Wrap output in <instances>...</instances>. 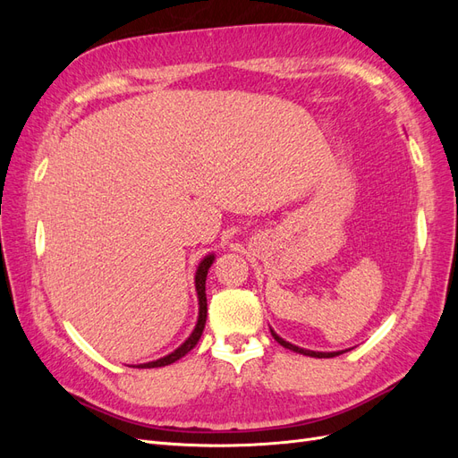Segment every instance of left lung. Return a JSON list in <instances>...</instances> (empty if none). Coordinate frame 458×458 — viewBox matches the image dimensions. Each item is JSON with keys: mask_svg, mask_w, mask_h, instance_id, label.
<instances>
[{"mask_svg": "<svg viewBox=\"0 0 458 458\" xmlns=\"http://www.w3.org/2000/svg\"><path fill=\"white\" fill-rule=\"evenodd\" d=\"M271 335H273V338L279 342L283 348H286V350H293V352H296V353H303V355H310V357H318V359H323V357H336V355H340V353H344V352H330V353H327V352H311V350H303V348H298V345H294V344H290V342H286V340H283L279 335H275V332L271 330Z\"/></svg>", "mask_w": 458, "mask_h": 458, "instance_id": "8db88e82", "label": "left lung"}]
</instances>
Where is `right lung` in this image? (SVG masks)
I'll list each match as a JSON object with an SVG mask.
<instances>
[{
    "label": "right lung",
    "mask_w": 458,
    "mask_h": 458,
    "mask_svg": "<svg viewBox=\"0 0 458 458\" xmlns=\"http://www.w3.org/2000/svg\"><path fill=\"white\" fill-rule=\"evenodd\" d=\"M212 263H214V254L206 256L199 263V269H197V275H195V286H197V296H199V321H197L195 330H192L191 336L182 345H179L175 352H172L170 355L160 357V359H157V361H148V363H143V365H137V369H155V367L172 365V363L177 361V359H182L183 355H187L199 344V340L202 336L204 325H206V313H208V308H206L208 306V303H206V275H208V269H210Z\"/></svg>",
    "instance_id": "1"
}]
</instances>
